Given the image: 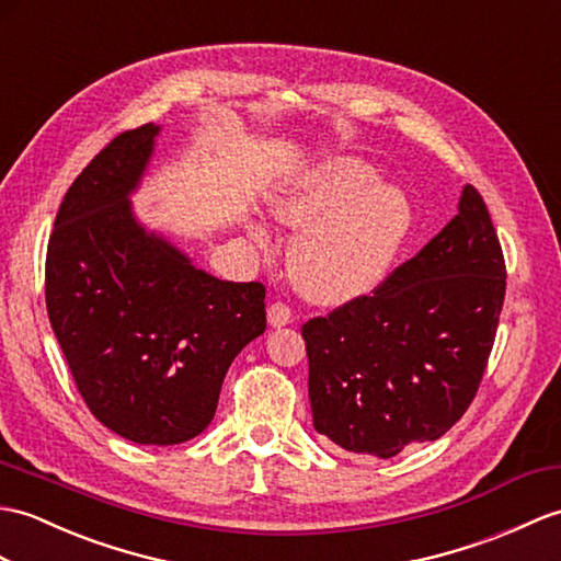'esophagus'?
I'll use <instances>...</instances> for the list:
<instances>
[{
  "label": "esophagus",
  "mask_w": 561,
  "mask_h": 561,
  "mask_svg": "<svg viewBox=\"0 0 561 561\" xmlns=\"http://www.w3.org/2000/svg\"><path fill=\"white\" fill-rule=\"evenodd\" d=\"M267 322L270 328H284V324H291L294 316H291V308L284 306V304H270L267 308Z\"/></svg>",
  "instance_id": "esophagus-1"
}]
</instances>
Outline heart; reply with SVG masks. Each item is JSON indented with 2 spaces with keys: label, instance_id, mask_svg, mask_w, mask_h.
Wrapping results in <instances>:
<instances>
[{
  "label": "heart",
  "instance_id": "obj_1",
  "mask_svg": "<svg viewBox=\"0 0 561 561\" xmlns=\"http://www.w3.org/2000/svg\"><path fill=\"white\" fill-rule=\"evenodd\" d=\"M377 181L368 162L340 154L312 164L272 198L275 219L298 231L289 272L310 301H354L392 267L413 227V210L399 188ZM249 233L255 243H267L257 221Z\"/></svg>",
  "mask_w": 561,
  "mask_h": 561
}]
</instances>
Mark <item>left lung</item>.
I'll return each instance as SVG.
<instances>
[{"mask_svg": "<svg viewBox=\"0 0 561 561\" xmlns=\"http://www.w3.org/2000/svg\"><path fill=\"white\" fill-rule=\"evenodd\" d=\"M497 231L473 186L459 215L370 296L304 324L312 425L392 459L457 423L483 380L504 304Z\"/></svg>", "mask_w": 561, "mask_h": 561, "instance_id": "8db88e82", "label": "left lung"}]
</instances>
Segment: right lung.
<instances>
[{
    "label": "right lung",
    "mask_w": 561,
    "mask_h": 561,
    "mask_svg": "<svg viewBox=\"0 0 561 561\" xmlns=\"http://www.w3.org/2000/svg\"><path fill=\"white\" fill-rule=\"evenodd\" d=\"M160 126L116 136L64 195L47 243V316L90 413L136 445L210 425L231 360L267 328L265 286L198 270L134 215Z\"/></svg>",
    "instance_id": "add662e5"
}]
</instances>
